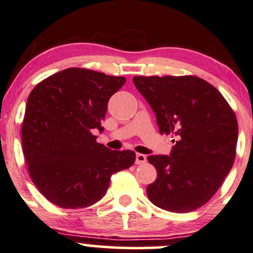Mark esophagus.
<instances>
[{"mask_svg": "<svg viewBox=\"0 0 253 253\" xmlns=\"http://www.w3.org/2000/svg\"><path fill=\"white\" fill-rule=\"evenodd\" d=\"M147 162V157L141 153H137L136 154V164H144Z\"/></svg>", "mask_w": 253, "mask_h": 253, "instance_id": "obj_1", "label": "esophagus"}]
</instances>
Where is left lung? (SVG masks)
I'll return each mask as SVG.
<instances>
[{"mask_svg": "<svg viewBox=\"0 0 253 253\" xmlns=\"http://www.w3.org/2000/svg\"><path fill=\"white\" fill-rule=\"evenodd\" d=\"M157 117L160 133H172L170 155H149L157 180L148 185L153 205L188 213L206 205L230 172L237 143L236 116L224 96L205 79L133 77Z\"/></svg>", "mask_w": 253, "mask_h": 253, "instance_id": "8db88e82", "label": "left lung"}]
</instances>
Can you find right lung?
Here are the masks:
<instances>
[{"instance_id": "1", "label": "right lung", "mask_w": 253, "mask_h": 253, "mask_svg": "<svg viewBox=\"0 0 253 253\" xmlns=\"http://www.w3.org/2000/svg\"><path fill=\"white\" fill-rule=\"evenodd\" d=\"M125 77L67 68L40 82L25 106L22 144L38 190L61 208L89 207L104 197L112 174L128 169L133 150H111L96 142L109 99Z\"/></svg>"}]
</instances>
